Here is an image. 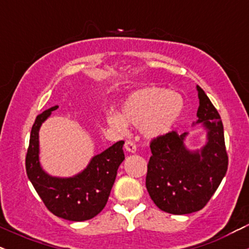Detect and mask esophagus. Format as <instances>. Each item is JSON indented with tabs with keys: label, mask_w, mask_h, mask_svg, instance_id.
Returning <instances> with one entry per match:
<instances>
[{
	"label": "esophagus",
	"mask_w": 249,
	"mask_h": 249,
	"mask_svg": "<svg viewBox=\"0 0 249 249\" xmlns=\"http://www.w3.org/2000/svg\"><path fill=\"white\" fill-rule=\"evenodd\" d=\"M136 144H134L133 142H131V141H126L125 142V150L127 151V152H130V153H134L136 152Z\"/></svg>",
	"instance_id": "esophagus-1"
}]
</instances>
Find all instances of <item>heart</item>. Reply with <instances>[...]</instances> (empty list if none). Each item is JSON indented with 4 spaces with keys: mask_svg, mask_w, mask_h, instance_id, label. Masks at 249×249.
Returning <instances> with one entry per match:
<instances>
[{
    "mask_svg": "<svg viewBox=\"0 0 249 249\" xmlns=\"http://www.w3.org/2000/svg\"><path fill=\"white\" fill-rule=\"evenodd\" d=\"M182 112L181 96L164 88L148 87L131 93L123 103L121 115L112 111L105 121L117 131H124L126 124L141 126L145 138L156 141L172 132Z\"/></svg>",
    "mask_w": 249,
    "mask_h": 249,
    "instance_id": "1",
    "label": "heart"
}]
</instances>
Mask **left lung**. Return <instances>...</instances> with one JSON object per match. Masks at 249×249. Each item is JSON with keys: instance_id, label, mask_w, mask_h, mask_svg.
<instances>
[{"instance_id": "8db88e82", "label": "left lung", "mask_w": 249, "mask_h": 249, "mask_svg": "<svg viewBox=\"0 0 249 249\" xmlns=\"http://www.w3.org/2000/svg\"><path fill=\"white\" fill-rule=\"evenodd\" d=\"M199 107L193 125L206 130V142L191 150L188 132L168 133L151 142L146 188L157 207L171 214H190L205 207L228 166L221 118L205 91L196 85Z\"/></svg>"}]
</instances>
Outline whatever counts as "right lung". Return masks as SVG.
Masks as SVG:
<instances>
[{"instance_id":"right-lung-1","label":"right lung","mask_w":249,"mask_h":249,"mask_svg":"<svg viewBox=\"0 0 249 249\" xmlns=\"http://www.w3.org/2000/svg\"><path fill=\"white\" fill-rule=\"evenodd\" d=\"M58 105L36 117L30 133L25 158L28 178L48 210L58 218L70 221H85L96 216L107 205L117 170L125 159L123 145L112 146L92 157L87 167L72 177H53L39 162V128Z\"/></svg>"}]
</instances>
